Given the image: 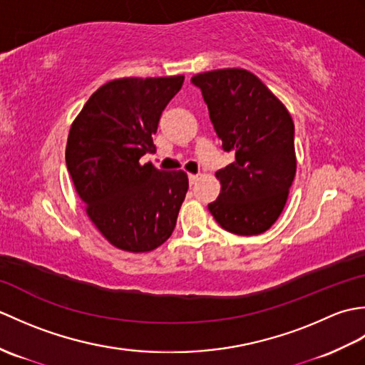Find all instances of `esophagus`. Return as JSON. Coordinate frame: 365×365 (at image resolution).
Masks as SVG:
<instances>
[{"label":"esophagus","instance_id":"obj_1","mask_svg":"<svg viewBox=\"0 0 365 365\" xmlns=\"http://www.w3.org/2000/svg\"><path fill=\"white\" fill-rule=\"evenodd\" d=\"M188 178H190V183L195 185V183L199 180V175H196V174H188Z\"/></svg>","mask_w":365,"mask_h":365}]
</instances>
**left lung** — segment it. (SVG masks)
<instances>
[{"label":"left lung","instance_id":"8db88e82","mask_svg":"<svg viewBox=\"0 0 365 365\" xmlns=\"http://www.w3.org/2000/svg\"><path fill=\"white\" fill-rule=\"evenodd\" d=\"M222 149L235 160L216 173L221 192L208 210L235 235H259L281 216L297 173L294 125L284 103L245 68L197 73Z\"/></svg>","mask_w":365,"mask_h":365}]
</instances>
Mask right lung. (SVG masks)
Masks as SVG:
<instances>
[{
  "instance_id": "add662e5",
  "label": "right lung",
  "mask_w": 365,
  "mask_h": 365,
  "mask_svg": "<svg viewBox=\"0 0 365 365\" xmlns=\"http://www.w3.org/2000/svg\"><path fill=\"white\" fill-rule=\"evenodd\" d=\"M183 80L175 75L108 81L72 122L68 174L89 220L118 250L153 251L175 227L188 191L187 173H166L139 158L157 150L152 136Z\"/></svg>"
}]
</instances>
